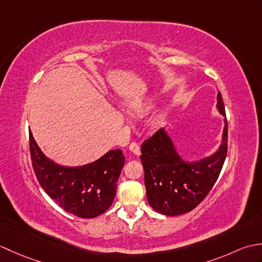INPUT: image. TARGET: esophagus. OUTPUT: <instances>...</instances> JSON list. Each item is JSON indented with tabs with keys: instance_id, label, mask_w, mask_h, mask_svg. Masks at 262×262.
Listing matches in <instances>:
<instances>
[{
	"instance_id": "esophagus-1",
	"label": "esophagus",
	"mask_w": 262,
	"mask_h": 262,
	"mask_svg": "<svg viewBox=\"0 0 262 262\" xmlns=\"http://www.w3.org/2000/svg\"><path fill=\"white\" fill-rule=\"evenodd\" d=\"M129 151L132 153H134L135 155H140L141 154V148L140 145H138L137 143H132L129 145Z\"/></svg>"
}]
</instances>
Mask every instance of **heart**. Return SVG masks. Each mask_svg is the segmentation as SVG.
<instances>
[{
  "label": "heart",
  "instance_id": "obj_1",
  "mask_svg": "<svg viewBox=\"0 0 262 262\" xmlns=\"http://www.w3.org/2000/svg\"><path fill=\"white\" fill-rule=\"evenodd\" d=\"M128 109L133 114H143L149 109V104L146 102H136L132 103Z\"/></svg>",
  "mask_w": 262,
  "mask_h": 262
}]
</instances>
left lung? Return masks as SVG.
I'll use <instances>...</instances> for the list:
<instances>
[{"label": "left lung", "instance_id": "obj_1", "mask_svg": "<svg viewBox=\"0 0 262 262\" xmlns=\"http://www.w3.org/2000/svg\"><path fill=\"white\" fill-rule=\"evenodd\" d=\"M217 109L223 115L224 130L219 149L208 158L194 162L183 160L164 128L157 130L141 146L146 197L159 213L177 216L188 213L203 202L214 187L227 153V120L221 92Z\"/></svg>", "mask_w": 262, "mask_h": 262}]
</instances>
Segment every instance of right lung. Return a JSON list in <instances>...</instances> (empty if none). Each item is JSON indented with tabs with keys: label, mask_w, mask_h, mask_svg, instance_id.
I'll return each instance as SVG.
<instances>
[{
	"label": "right lung",
	"mask_w": 262,
	"mask_h": 262,
	"mask_svg": "<svg viewBox=\"0 0 262 262\" xmlns=\"http://www.w3.org/2000/svg\"><path fill=\"white\" fill-rule=\"evenodd\" d=\"M29 146L38 182L65 211L81 219H93L110 207L125 164L120 149H111L96 162L85 165L63 166L41 152L31 132Z\"/></svg>",
	"instance_id": "obj_1"
}]
</instances>
